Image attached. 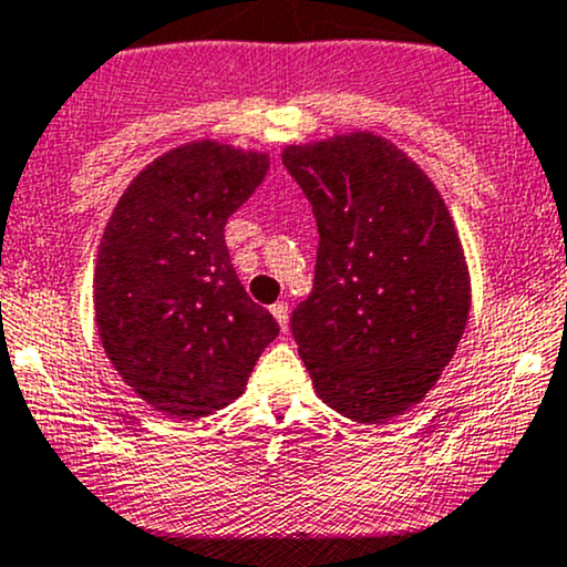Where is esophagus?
I'll list each match as a JSON object with an SVG mask.
<instances>
[{"label":"esophagus","mask_w":567,"mask_h":567,"mask_svg":"<svg viewBox=\"0 0 567 567\" xmlns=\"http://www.w3.org/2000/svg\"><path fill=\"white\" fill-rule=\"evenodd\" d=\"M270 313L276 316V321L281 324V332H289V306H286V302H276V306L270 308Z\"/></svg>","instance_id":"1"}]
</instances>
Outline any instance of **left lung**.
Segmentation results:
<instances>
[{"label":"left lung","instance_id":"left-lung-1","mask_svg":"<svg viewBox=\"0 0 567 567\" xmlns=\"http://www.w3.org/2000/svg\"><path fill=\"white\" fill-rule=\"evenodd\" d=\"M281 156L319 227L313 291L291 313L297 351L327 405L383 424L435 386L465 332L460 235L424 169L379 135Z\"/></svg>","mask_w":567,"mask_h":567}]
</instances>
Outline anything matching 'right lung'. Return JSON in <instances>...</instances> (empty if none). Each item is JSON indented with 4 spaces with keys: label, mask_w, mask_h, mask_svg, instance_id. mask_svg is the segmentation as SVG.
Wrapping results in <instances>:
<instances>
[{
    "label": "right lung",
    "mask_w": 567,
    "mask_h": 567,
    "mask_svg": "<svg viewBox=\"0 0 567 567\" xmlns=\"http://www.w3.org/2000/svg\"><path fill=\"white\" fill-rule=\"evenodd\" d=\"M265 154L199 140L143 169L100 243L105 354L156 411L199 419L246 389L278 321L243 289L224 227L267 175Z\"/></svg>",
    "instance_id": "add662e5"
}]
</instances>
